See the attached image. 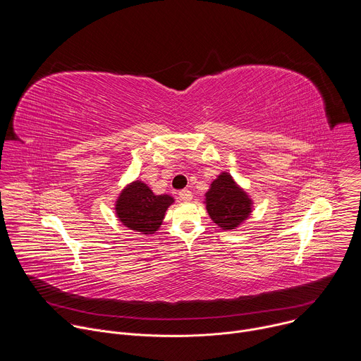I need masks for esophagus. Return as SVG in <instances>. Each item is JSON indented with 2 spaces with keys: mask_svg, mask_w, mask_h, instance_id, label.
Listing matches in <instances>:
<instances>
[{
  "mask_svg": "<svg viewBox=\"0 0 361 361\" xmlns=\"http://www.w3.org/2000/svg\"><path fill=\"white\" fill-rule=\"evenodd\" d=\"M178 195H180V200H183V201H185V202L192 200V194H191L190 190H181V191L178 192Z\"/></svg>",
  "mask_w": 361,
  "mask_h": 361,
  "instance_id": "34e87169",
  "label": "esophagus"
}]
</instances>
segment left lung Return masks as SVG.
<instances>
[{"label":"left lung","instance_id":"8db88e82","mask_svg":"<svg viewBox=\"0 0 361 361\" xmlns=\"http://www.w3.org/2000/svg\"><path fill=\"white\" fill-rule=\"evenodd\" d=\"M204 204L210 219L223 230L237 228L252 212V200L227 171L212 183Z\"/></svg>","mask_w":361,"mask_h":361}]
</instances>
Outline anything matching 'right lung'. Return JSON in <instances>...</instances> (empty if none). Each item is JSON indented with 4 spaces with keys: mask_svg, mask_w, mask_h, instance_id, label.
I'll use <instances>...</instances> for the list:
<instances>
[{
    "mask_svg": "<svg viewBox=\"0 0 361 361\" xmlns=\"http://www.w3.org/2000/svg\"><path fill=\"white\" fill-rule=\"evenodd\" d=\"M173 202L171 195L154 194L145 183L135 180L121 190L116 201V214L127 228L140 234H154Z\"/></svg>",
    "mask_w": 361,
    "mask_h": 361,
    "instance_id": "right-lung-1",
    "label": "right lung"
}]
</instances>
